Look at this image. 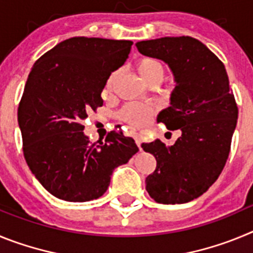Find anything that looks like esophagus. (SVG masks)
I'll list each match as a JSON object with an SVG mask.
<instances>
[{
    "instance_id": "1",
    "label": "esophagus",
    "mask_w": 253,
    "mask_h": 253,
    "mask_svg": "<svg viewBox=\"0 0 253 253\" xmlns=\"http://www.w3.org/2000/svg\"><path fill=\"white\" fill-rule=\"evenodd\" d=\"M134 139H135V143H137V146H138V148L139 149H142V138H140V135L139 134H135V135H134Z\"/></svg>"
}]
</instances>
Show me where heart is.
Segmentation results:
<instances>
[{"label": "heart", "instance_id": "b5f03b06", "mask_svg": "<svg viewBox=\"0 0 253 253\" xmlns=\"http://www.w3.org/2000/svg\"><path fill=\"white\" fill-rule=\"evenodd\" d=\"M135 71L146 84H160L163 78V64L161 63L158 59L154 58H140L135 63ZM116 73H111L107 78L106 84H105V90L110 91L115 82ZM152 114H153V109L146 105L139 104H129L124 107L120 113L122 119L125 120L129 124L134 125V126H142L146 125L151 119Z\"/></svg>", "mask_w": 253, "mask_h": 253}]
</instances>
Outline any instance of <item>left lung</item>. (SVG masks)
Masks as SVG:
<instances>
[{
  "label": "left lung",
  "mask_w": 253,
  "mask_h": 253,
  "mask_svg": "<svg viewBox=\"0 0 253 253\" xmlns=\"http://www.w3.org/2000/svg\"><path fill=\"white\" fill-rule=\"evenodd\" d=\"M146 57L169 66L175 88L158 122L180 129L175 144L160 139L142 148L157 160L146 178L154 202L184 204L199 198L219 177L227 162L238 119L224 64L207 45L190 37H165L135 43Z\"/></svg>",
  "instance_id": "1"
}]
</instances>
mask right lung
Wrapping results in <instances>:
<instances>
[{"instance_id": "right-lung-1", "label": "right lung", "mask_w": 253, "mask_h": 253, "mask_svg": "<svg viewBox=\"0 0 253 253\" xmlns=\"http://www.w3.org/2000/svg\"><path fill=\"white\" fill-rule=\"evenodd\" d=\"M131 45L130 40L69 38L31 68L17 122L29 169L55 198L99 199L114 169L138 152L133 138L115 131L105 142L90 143L81 124L102 106L107 78L125 63Z\"/></svg>"}]
</instances>
